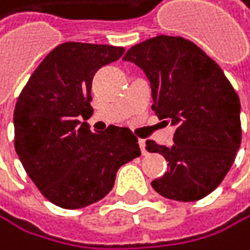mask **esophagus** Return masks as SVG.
<instances>
[{
	"instance_id": "1",
	"label": "esophagus",
	"mask_w": 250,
	"mask_h": 250,
	"mask_svg": "<svg viewBox=\"0 0 250 250\" xmlns=\"http://www.w3.org/2000/svg\"><path fill=\"white\" fill-rule=\"evenodd\" d=\"M138 146H140V149H141V153L144 155V153H146V141L140 138V140H138Z\"/></svg>"
}]
</instances>
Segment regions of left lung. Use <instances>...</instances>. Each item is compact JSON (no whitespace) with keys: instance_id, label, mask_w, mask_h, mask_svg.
I'll use <instances>...</instances> for the list:
<instances>
[{"instance_id":"8db88e82","label":"left lung","mask_w":250,"mask_h":250,"mask_svg":"<svg viewBox=\"0 0 250 250\" xmlns=\"http://www.w3.org/2000/svg\"><path fill=\"white\" fill-rule=\"evenodd\" d=\"M123 60L144 72L152 110L175 127L169 147L146 141L147 152L161 153L169 163L152 188L177 201L209 195L226 177L241 144L240 98L226 75L198 46L180 37L146 40Z\"/></svg>"}]
</instances>
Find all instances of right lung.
<instances>
[{"mask_svg": "<svg viewBox=\"0 0 250 250\" xmlns=\"http://www.w3.org/2000/svg\"><path fill=\"white\" fill-rule=\"evenodd\" d=\"M123 53V47L106 44H60L32 73L15 106L20 161L42 195L62 209L104 198L118 169L141 155L127 127L95 133L86 121L93 112V75Z\"/></svg>", "mask_w": 250, "mask_h": 250, "instance_id": "right-lung-1", "label": "right lung"}]
</instances>
